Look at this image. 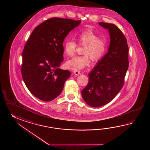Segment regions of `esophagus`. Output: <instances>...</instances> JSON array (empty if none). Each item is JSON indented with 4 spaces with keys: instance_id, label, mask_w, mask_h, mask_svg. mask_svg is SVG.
Instances as JSON below:
<instances>
[{
    "instance_id": "obj_1",
    "label": "esophagus",
    "mask_w": 150,
    "mask_h": 150,
    "mask_svg": "<svg viewBox=\"0 0 150 150\" xmlns=\"http://www.w3.org/2000/svg\"><path fill=\"white\" fill-rule=\"evenodd\" d=\"M74 74H75V75H76V76H78V75H79L80 74V72L79 71H74Z\"/></svg>"
}]
</instances>
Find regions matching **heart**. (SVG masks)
I'll return each mask as SVG.
<instances>
[{"mask_svg": "<svg viewBox=\"0 0 150 150\" xmlns=\"http://www.w3.org/2000/svg\"><path fill=\"white\" fill-rule=\"evenodd\" d=\"M77 41L80 45L84 46L82 54L83 56H75L68 60L67 67L74 71L83 70L90 64L89 58L93 62H97L104 56L107 47L105 38H99V35L92 29H87L80 33L77 36ZM77 45L71 40L65 42L64 51L69 56H72L76 51Z\"/></svg>", "mask_w": 150, "mask_h": 150, "instance_id": "1", "label": "heart"}]
</instances>
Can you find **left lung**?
Listing matches in <instances>:
<instances>
[{
  "mask_svg": "<svg viewBox=\"0 0 150 150\" xmlns=\"http://www.w3.org/2000/svg\"><path fill=\"white\" fill-rule=\"evenodd\" d=\"M99 25L108 29L110 42L108 52L88 74V83L81 91L84 101L93 107L105 105L117 96L129 67V48L123 33L112 23Z\"/></svg>",
  "mask_w": 150,
  "mask_h": 150,
  "instance_id": "8db88e82",
  "label": "left lung"
}]
</instances>
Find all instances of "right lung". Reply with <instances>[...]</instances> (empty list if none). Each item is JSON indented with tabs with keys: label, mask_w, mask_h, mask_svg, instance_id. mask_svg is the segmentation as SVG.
<instances>
[{
	"label": "right lung",
	"mask_w": 150,
	"mask_h": 150,
	"mask_svg": "<svg viewBox=\"0 0 150 150\" xmlns=\"http://www.w3.org/2000/svg\"><path fill=\"white\" fill-rule=\"evenodd\" d=\"M81 20L52 18L32 32L23 52L21 74L30 92L50 101L59 96L70 76L69 71L59 69L63 61L64 39Z\"/></svg>",
	"instance_id": "add662e5"
}]
</instances>
